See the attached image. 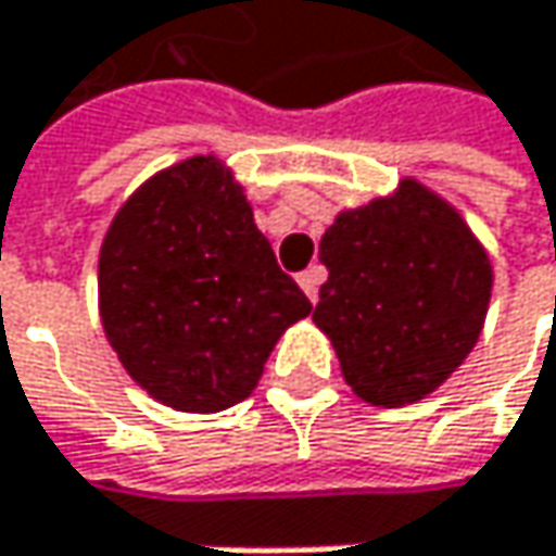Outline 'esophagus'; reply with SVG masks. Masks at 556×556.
<instances>
[{"label": "esophagus", "instance_id": "34e87169", "mask_svg": "<svg viewBox=\"0 0 556 556\" xmlns=\"http://www.w3.org/2000/svg\"><path fill=\"white\" fill-rule=\"evenodd\" d=\"M321 282H325V267H308V270L299 274V286H302V292L308 295L312 305L318 302V286Z\"/></svg>", "mask_w": 556, "mask_h": 556}]
</instances>
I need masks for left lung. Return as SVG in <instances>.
I'll return each instance as SVG.
<instances>
[{
	"instance_id": "1",
	"label": "left lung",
	"mask_w": 556,
	"mask_h": 556,
	"mask_svg": "<svg viewBox=\"0 0 556 556\" xmlns=\"http://www.w3.org/2000/svg\"><path fill=\"white\" fill-rule=\"evenodd\" d=\"M318 261L328 279L312 318L364 402H418L473 351L493 267L467 222L421 182L402 179L395 195L341 212Z\"/></svg>"
}]
</instances>
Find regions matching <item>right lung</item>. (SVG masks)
<instances>
[{
	"instance_id": "obj_1",
	"label": "right lung",
	"mask_w": 556,
	"mask_h": 556,
	"mask_svg": "<svg viewBox=\"0 0 556 556\" xmlns=\"http://www.w3.org/2000/svg\"><path fill=\"white\" fill-rule=\"evenodd\" d=\"M99 312L138 387L176 412H222L254 392L312 302L279 270L231 169L189 157L151 176L109 225Z\"/></svg>"
}]
</instances>
